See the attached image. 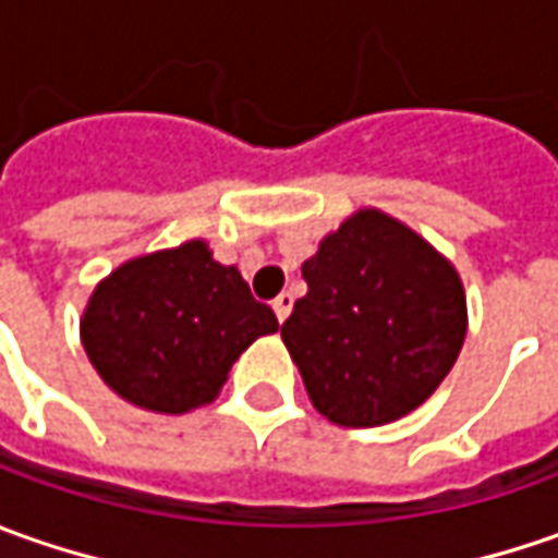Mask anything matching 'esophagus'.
Here are the masks:
<instances>
[{
  "label": "esophagus",
  "instance_id": "esophagus-1",
  "mask_svg": "<svg viewBox=\"0 0 558 558\" xmlns=\"http://www.w3.org/2000/svg\"><path fill=\"white\" fill-rule=\"evenodd\" d=\"M271 308H275V315H278L280 324H283L287 315H290V308H293V296H290V293H280V296L271 302Z\"/></svg>",
  "mask_w": 558,
  "mask_h": 558
}]
</instances>
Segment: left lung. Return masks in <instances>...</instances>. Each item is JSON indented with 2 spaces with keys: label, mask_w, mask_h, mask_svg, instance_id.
<instances>
[{
  "label": "left lung",
  "mask_w": 558,
  "mask_h": 558,
  "mask_svg": "<svg viewBox=\"0 0 558 558\" xmlns=\"http://www.w3.org/2000/svg\"><path fill=\"white\" fill-rule=\"evenodd\" d=\"M308 293L280 337L317 411L339 426H383L420 408L466 339L453 265L411 228L361 209L302 265Z\"/></svg>",
  "instance_id": "obj_1"
}]
</instances>
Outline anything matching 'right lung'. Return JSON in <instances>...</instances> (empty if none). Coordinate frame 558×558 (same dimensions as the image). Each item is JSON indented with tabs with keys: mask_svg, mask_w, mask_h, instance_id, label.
Returning a JSON list of instances; mask_svg holds the SVG:
<instances>
[{
	"mask_svg": "<svg viewBox=\"0 0 558 558\" xmlns=\"http://www.w3.org/2000/svg\"><path fill=\"white\" fill-rule=\"evenodd\" d=\"M275 330L278 317L253 299L241 271L191 241L101 280L83 317V345L125 401L184 413L213 401L243 349Z\"/></svg>",
	"mask_w": 558,
	"mask_h": 558,
	"instance_id": "right-lung-1",
	"label": "right lung"
}]
</instances>
